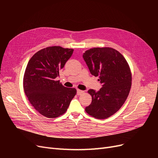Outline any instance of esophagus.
Masks as SVG:
<instances>
[{"label": "esophagus", "instance_id": "34e87169", "mask_svg": "<svg viewBox=\"0 0 158 158\" xmlns=\"http://www.w3.org/2000/svg\"><path fill=\"white\" fill-rule=\"evenodd\" d=\"M83 93H84V91L81 90V89H77V94L78 95H80L82 94Z\"/></svg>", "mask_w": 158, "mask_h": 158}]
</instances>
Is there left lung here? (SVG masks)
<instances>
[{
  "label": "left lung",
  "mask_w": 158,
  "mask_h": 158,
  "mask_svg": "<svg viewBox=\"0 0 158 158\" xmlns=\"http://www.w3.org/2000/svg\"><path fill=\"white\" fill-rule=\"evenodd\" d=\"M90 73L98 76L102 85L100 90L90 89L91 104L86 107L88 114L98 119H105L118 111L129 95L132 76L124 57L110 47L90 48L82 55Z\"/></svg>",
  "instance_id": "left-lung-1"
}]
</instances>
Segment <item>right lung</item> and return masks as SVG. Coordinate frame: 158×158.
<instances>
[{"label": "right lung", "mask_w": 158, "mask_h": 158, "mask_svg": "<svg viewBox=\"0 0 158 158\" xmlns=\"http://www.w3.org/2000/svg\"><path fill=\"white\" fill-rule=\"evenodd\" d=\"M73 49L60 46L40 50L28 62L23 77V89L28 100L35 109L48 118L63 114L77 91L66 88L56 78Z\"/></svg>", "instance_id": "add662e5"}]
</instances>
